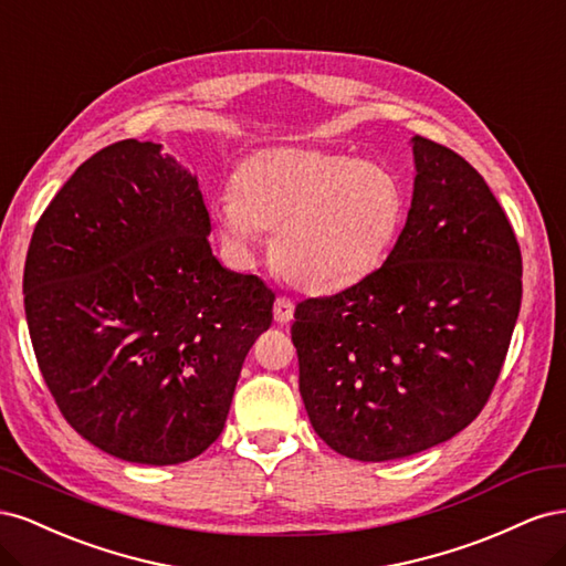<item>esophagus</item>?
<instances>
[{
	"label": "esophagus",
	"mask_w": 566,
	"mask_h": 566,
	"mask_svg": "<svg viewBox=\"0 0 566 566\" xmlns=\"http://www.w3.org/2000/svg\"><path fill=\"white\" fill-rule=\"evenodd\" d=\"M293 314H295V304L290 297H279L276 304H273V318H276V323H290L293 321Z\"/></svg>",
	"instance_id": "esophagus-1"
}]
</instances>
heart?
Wrapping results in <instances>:
<instances>
[{
	"instance_id": "b5f03b06",
	"label": "heart",
	"mask_w": 566,
	"mask_h": 566,
	"mask_svg": "<svg viewBox=\"0 0 566 566\" xmlns=\"http://www.w3.org/2000/svg\"><path fill=\"white\" fill-rule=\"evenodd\" d=\"M403 214V186L389 167L310 148L252 153L235 169L233 196L212 208L221 235L243 254L273 231V262L312 293L370 276Z\"/></svg>"
}]
</instances>
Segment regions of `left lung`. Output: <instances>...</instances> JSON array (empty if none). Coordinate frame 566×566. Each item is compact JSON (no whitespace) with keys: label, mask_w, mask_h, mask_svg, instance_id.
<instances>
[{"label":"left lung","mask_w":566,"mask_h":566,"mask_svg":"<svg viewBox=\"0 0 566 566\" xmlns=\"http://www.w3.org/2000/svg\"><path fill=\"white\" fill-rule=\"evenodd\" d=\"M399 241L370 276L297 304L312 427L342 455L427 451L482 413L522 304V252L484 177L424 136Z\"/></svg>","instance_id":"left-lung-1"}]
</instances>
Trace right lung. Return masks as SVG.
Instances as JSON below:
<instances>
[{"mask_svg":"<svg viewBox=\"0 0 566 566\" xmlns=\"http://www.w3.org/2000/svg\"><path fill=\"white\" fill-rule=\"evenodd\" d=\"M160 144L101 148L28 248L25 318L63 418L96 449L177 465L224 430L273 290L219 264L198 179Z\"/></svg>","mask_w":566,"mask_h":566,"instance_id":"right-lung-1","label":"right lung"}]
</instances>
